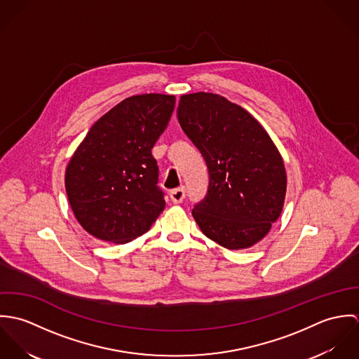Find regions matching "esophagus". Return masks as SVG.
Instances as JSON below:
<instances>
[{"label": "esophagus", "instance_id": "esophagus-1", "mask_svg": "<svg viewBox=\"0 0 359 359\" xmlns=\"http://www.w3.org/2000/svg\"><path fill=\"white\" fill-rule=\"evenodd\" d=\"M170 198H171V202L172 203H181L185 198V189L184 188H177V189H172L170 191Z\"/></svg>", "mask_w": 359, "mask_h": 359}]
</instances>
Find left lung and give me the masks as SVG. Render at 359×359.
Wrapping results in <instances>:
<instances>
[{"mask_svg":"<svg viewBox=\"0 0 359 359\" xmlns=\"http://www.w3.org/2000/svg\"><path fill=\"white\" fill-rule=\"evenodd\" d=\"M177 117L208 168L207 195L192 210L195 221L229 250L252 248L283 208L287 181L279 151L248 110L217 94L182 95Z\"/></svg>","mask_w":359,"mask_h":359,"instance_id":"left-lung-1","label":"left lung"}]
</instances>
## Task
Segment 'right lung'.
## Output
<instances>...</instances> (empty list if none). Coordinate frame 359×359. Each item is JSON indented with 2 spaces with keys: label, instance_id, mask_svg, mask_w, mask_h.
<instances>
[{
  "label": "right lung",
  "instance_id": "obj_1",
  "mask_svg": "<svg viewBox=\"0 0 359 359\" xmlns=\"http://www.w3.org/2000/svg\"><path fill=\"white\" fill-rule=\"evenodd\" d=\"M174 95H134L94 123L72 156L65 187L80 225L123 245L148 232L165 207L152 148L165 130Z\"/></svg>",
  "mask_w": 359,
  "mask_h": 359
}]
</instances>
